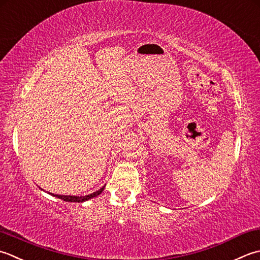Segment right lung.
Segmentation results:
<instances>
[{"label": "right lung", "instance_id": "1", "mask_svg": "<svg viewBox=\"0 0 260 260\" xmlns=\"http://www.w3.org/2000/svg\"><path fill=\"white\" fill-rule=\"evenodd\" d=\"M103 189H104V186L102 188H100L99 190H96V192H94V193L89 194V195H85V197H73V195H58V194H55V195L51 194V195H54V197H56L58 199H61L63 201H66V202H78V203H81V202H84V201H87L89 199L98 197V195H100L101 193L103 192Z\"/></svg>", "mask_w": 260, "mask_h": 260}]
</instances>
